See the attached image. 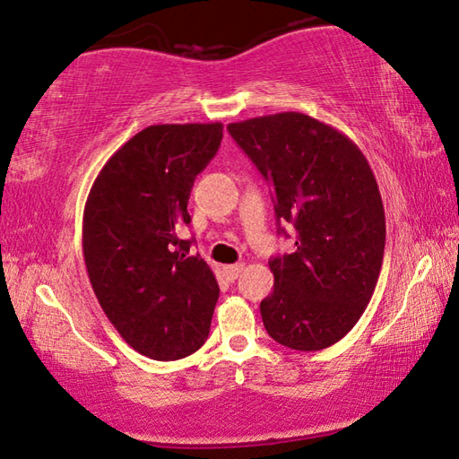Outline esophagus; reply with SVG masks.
<instances>
[{"instance_id": "1", "label": "esophagus", "mask_w": 459, "mask_h": 459, "mask_svg": "<svg viewBox=\"0 0 459 459\" xmlns=\"http://www.w3.org/2000/svg\"><path fill=\"white\" fill-rule=\"evenodd\" d=\"M243 269H245V264H227L224 266V274H227L229 281H235V279H238V274L243 273Z\"/></svg>"}]
</instances>
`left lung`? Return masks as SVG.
<instances>
[{
  "mask_svg": "<svg viewBox=\"0 0 459 459\" xmlns=\"http://www.w3.org/2000/svg\"><path fill=\"white\" fill-rule=\"evenodd\" d=\"M227 130L271 185L279 224L295 229V251L269 261L264 329L285 347L321 351L355 327L377 285L385 248L377 180L355 143L307 114L258 116Z\"/></svg>",
  "mask_w": 459,
  "mask_h": 459,
  "instance_id": "8db88e82",
  "label": "left lung"
}]
</instances>
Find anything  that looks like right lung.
<instances>
[{"label":"right lung","mask_w":459,"mask_h":459,"mask_svg":"<svg viewBox=\"0 0 459 459\" xmlns=\"http://www.w3.org/2000/svg\"><path fill=\"white\" fill-rule=\"evenodd\" d=\"M221 140V122L154 124L116 150L88 195L82 248L91 289L122 339L150 359H182L211 331L219 282L180 230Z\"/></svg>","instance_id":"right-lung-1"}]
</instances>
